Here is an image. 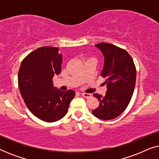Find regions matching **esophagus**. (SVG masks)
I'll return each mask as SVG.
<instances>
[{
    "mask_svg": "<svg viewBox=\"0 0 159 159\" xmlns=\"http://www.w3.org/2000/svg\"><path fill=\"white\" fill-rule=\"evenodd\" d=\"M81 95L84 98H90L91 95H92L90 93H82Z\"/></svg>",
    "mask_w": 159,
    "mask_h": 159,
    "instance_id": "obj_1",
    "label": "esophagus"
}]
</instances>
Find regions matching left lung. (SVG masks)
Here are the masks:
<instances>
[{
    "instance_id": "8db88e82",
    "label": "left lung",
    "mask_w": 159,
    "mask_h": 159,
    "mask_svg": "<svg viewBox=\"0 0 159 159\" xmlns=\"http://www.w3.org/2000/svg\"><path fill=\"white\" fill-rule=\"evenodd\" d=\"M104 56L101 76L106 78L107 91L105 96L98 93L99 106L92 114L103 120H111L119 116L127 107L133 94L136 82L134 61L125 50L106 43L95 45Z\"/></svg>"
}]
</instances>
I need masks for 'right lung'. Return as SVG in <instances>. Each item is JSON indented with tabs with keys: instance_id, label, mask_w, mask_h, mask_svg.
I'll return each mask as SVG.
<instances>
[{
	"instance_id": "add662e5",
	"label": "right lung",
	"mask_w": 159,
	"mask_h": 159,
	"mask_svg": "<svg viewBox=\"0 0 159 159\" xmlns=\"http://www.w3.org/2000/svg\"><path fill=\"white\" fill-rule=\"evenodd\" d=\"M61 64L58 48L45 46L26 56L19 70V88L26 106L46 122L62 119L75 96L72 90L61 91L53 86L52 79L61 73Z\"/></svg>"
}]
</instances>
